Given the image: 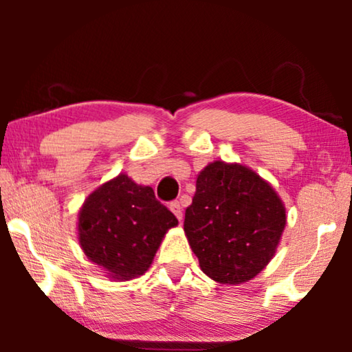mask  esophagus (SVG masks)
Segmentation results:
<instances>
[{
    "instance_id": "34e87169",
    "label": "esophagus",
    "mask_w": 352,
    "mask_h": 352,
    "mask_svg": "<svg viewBox=\"0 0 352 352\" xmlns=\"http://www.w3.org/2000/svg\"><path fill=\"white\" fill-rule=\"evenodd\" d=\"M170 210L173 211V213H175V216L177 219H182V206H181V204L177 200H175V201H171L170 204Z\"/></svg>"
}]
</instances>
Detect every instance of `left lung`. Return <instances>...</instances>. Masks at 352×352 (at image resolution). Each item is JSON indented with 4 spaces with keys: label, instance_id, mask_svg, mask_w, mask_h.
Listing matches in <instances>:
<instances>
[{
    "label": "left lung",
    "instance_id": "1",
    "mask_svg": "<svg viewBox=\"0 0 352 352\" xmlns=\"http://www.w3.org/2000/svg\"><path fill=\"white\" fill-rule=\"evenodd\" d=\"M280 199L242 165L210 163L197 177L184 230L206 276L243 283L271 261L285 228Z\"/></svg>",
    "mask_w": 352,
    "mask_h": 352
}]
</instances>
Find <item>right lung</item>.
<instances>
[{
    "mask_svg": "<svg viewBox=\"0 0 352 352\" xmlns=\"http://www.w3.org/2000/svg\"><path fill=\"white\" fill-rule=\"evenodd\" d=\"M176 216L126 175L105 182L86 199L78 218L80 243L91 261L120 280L142 276Z\"/></svg>",
    "mask_w": 352,
    "mask_h": 352,
    "instance_id": "1",
    "label": "right lung"
}]
</instances>
